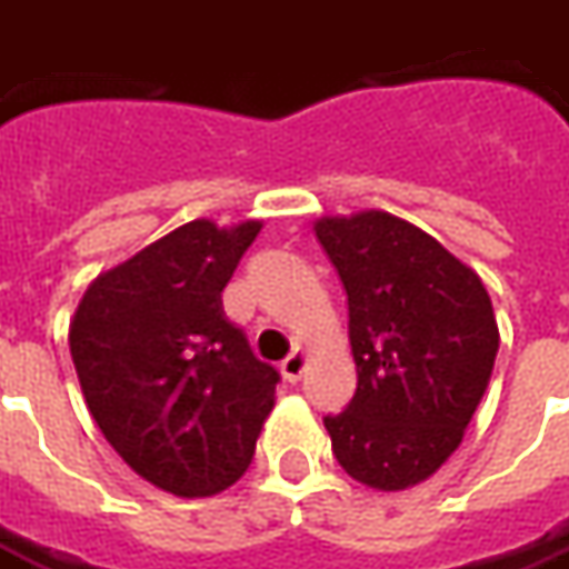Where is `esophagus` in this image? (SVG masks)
I'll use <instances>...</instances> for the list:
<instances>
[{
    "label": "esophagus",
    "mask_w": 569,
    "mask_h": 569,
    "mask_svg": "<svg viewBox=\"0 0 569 569\" xmlns=\"http://www.w3.org/2000/svg\"><path fill=\"white\" fill-rule=\"evenodd\" d=\"M305 371H308V353H305L301 347H296V350H292V353L283 359L280 375H283L289 383H296V381H301V375H305Z\"/></svg>",
    "instance_id": "1"
}]
</instances>
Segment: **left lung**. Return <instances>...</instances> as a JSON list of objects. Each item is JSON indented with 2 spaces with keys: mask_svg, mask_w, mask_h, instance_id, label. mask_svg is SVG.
I'll use <instances>...</instances> for the list:
<instances>
[{
  "mask_svg": "<svg viewBox=\"0 0 569 569\" xmlns=\"http://www.w3.org/2000/svg\"><path fill=\"white\" fill-rule=\"evenodd\" d=\"M347 292L357 393L322 420L347 476L375 490L427 481L488 390L500 329L481 277L393 212L313 222Z\"/></svg>",
  "mask_w": 569,
  "mask_h": 569,
  "instance_id": "8db88e82",
  "label": "left lung"
}]
</instances>
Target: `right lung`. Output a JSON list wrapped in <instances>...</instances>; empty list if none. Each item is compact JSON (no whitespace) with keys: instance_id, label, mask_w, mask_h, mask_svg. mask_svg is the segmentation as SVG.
I'll use <instances>...</instances> for the list:
<instances>
[{"instance_id":"obj_1","label":"right lung","mask_w":569,"mask_h":569,"mask_svg":"<svg viewBox=\"0 0 569 569\" xmlns=\"http://www.w3.org/2000/svg\"><path fill=\"white\" fill-rule=\"evenodd\" d=\"M259 231V219L179 224L100 273L69 322L91 418L137 476L173 497L231 488L277 399V369L222 310Z\"/></svg>"}]
</instances>
